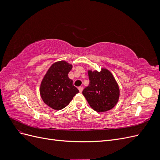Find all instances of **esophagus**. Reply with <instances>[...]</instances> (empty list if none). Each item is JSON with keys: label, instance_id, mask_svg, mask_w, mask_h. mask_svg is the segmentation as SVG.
Returning <instances> with one entry per match:
<instances>
[{"label": "esophagus", "instance_id": "esophagus-1", "mask_svg": "<svg viewBox=\"0 0 160 160\" xmlns=\"http://www.w3.org/2000/svg\"><path fill=\"white\" fill-rule=\"evenodd\" d=\"M78 89H79V92H82V91H83V87H79L78 88Z\"/></svg>", "mask_w": 160, "mask_h": 160}]
</instances>
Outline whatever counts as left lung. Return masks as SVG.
I'll return each instance as SVG.
<instances>
[{"mask_svg": "<svg viewBox=\"0 0 160 160\" xmlns=\"http://www.w3.org/2000/svg\"><path fill=\"white\" fill-rule=\"evenodd\" d=\"M89 85L83 95L91 108L98 112H105L113 108L119 98V88L111 72L106 69L88 71Z\"/></svg>", "mask_w": 160, "mask_h": 160, "instance_id": "obj_1", "label": "left lung"}]
</instances>
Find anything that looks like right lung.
<instances>
[{"instance_id":"obj_1","label":"right lung","mask_w":160,"mask_h":160,"mask_svg":"<svg viewBox=\"0 0 160 160\" xmlns=\"http://www.w3.org/2000/svg\"><path fill=\"white\" fill-rule=\"evenodd\" d=\"M72 65L61 61L52 64L47 71L40 86L41 97L44 103L55 110L69 105L79 90L73 85L68 73Z\"/></svg>"}]
</instances>
